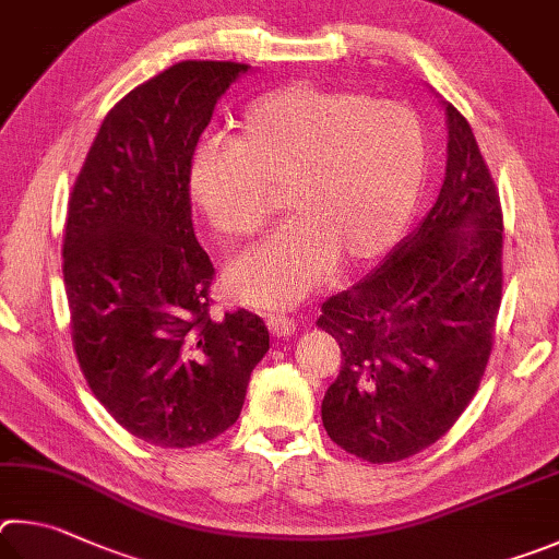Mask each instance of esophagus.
I'll return each instance as SVG.
<instances>
[{
	"mask_svg": "<svg viewBox=\"0 0 559 559\" xmlns=\"http://www.w3.org/2000/svg\"><path fill=\"white\" fill-rule=\"evenodd\" d=\"M267 326L274 336H289L295 334L297 321L287 314H267Z\"/></svg>",
	"mask_w": 559,
	"mask_h": 559,
	"instance_id": "esophagus-1",
	"label": "esophagus"
}]
</instances>
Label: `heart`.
Instances as JSON below:
<instances>
[{
    "instance_id": "b5f03b06",
    "label": "heart",
    "mask_w": 559,
    "mask_h": 559,
    "mask_svg": "<svg viewBox=\"0 0 559 559\" xmlns=\"http://www.w3.org/2000/svg\"><path fill=\"white\" fill-rule=\"evenodd\" d=\"M427 136L405 105L366 93L297 83L245 107L230 144L195 152L189 191L228 242L252 238L282 193L292 218L228 270L250 307L295 305L338 264L380 258L415 211Z\"/></svg>"
}]
</instances>
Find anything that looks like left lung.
I'll return each instance as SVG.
<instances>
[{"label": "left lung", "mask_w": 559, "mask_h": 559, "mask_svg": "<svg viewBox=\"0 0 559 559\" xmlns=\"http://www.w3.org/2000/svg\"><path fill=\"white\" fill-rule=\"evenodd\" d=\"M447 115V174L425 221L380 267L321 307L341 373L321 419L370 464L432 447L472 403L493 348L503 289V211L466 117Z\"/></svg>", "instance_id": "left-lung-1"}]
</instances>
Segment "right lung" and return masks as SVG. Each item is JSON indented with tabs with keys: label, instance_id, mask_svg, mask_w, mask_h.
<instances>
[{
	"label": "right lung",
	"instance_id": "obj_1",
	"mask_svg": "<svg viewBox=\"0 0 559 559\" xmlns=\"http://www.w3.org/2000/svg\"><path fill=\"white\" fill-rule=\"evenodd\" d=\"M248 63L181 61L97 130L68 199L63 285L87 388L117 425L189 449L235 425L270 331L211 317L215 267L195 240L189 169L218 97Z\"/></svg>",
	"mask_w": 559,
	"mask_h": 559
}]
</instances>
